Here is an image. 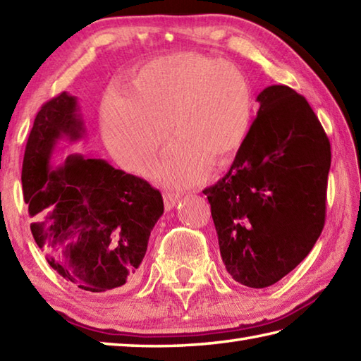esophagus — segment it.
Instances as JSON below:
<instances>
[{"label": "esophagus", "mask_w": 361, "mask_h": 361, "mask_svg": "<svg viewBox=\"0 0 361 361\" xmlns=\"http://www.w3.org/2000/svg\"><path fill=\"white\" fill-rule=\"evenodd\" d=\"M178 202H180V194H175V192H166L164 194L166 211L173 209V207H176V203H178Z\"/></svg>", "instance_id": "1"}]
</instances>
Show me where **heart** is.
<instances>
[{
    "label": "heart",
    "mask_w": 361,
    "mask_h": 361,
    "mask_svg": "<svg viewBox=\"0 0 361 361\" xmlns=\"http://www.w3.org/2000/svg\"><path fill=\"white\" fill-rule=\"evenodd\" d=\"M255 98L241 68L197 53L154 59L130 95L109 92L100 120L104 142L120 164L142 173L171 131L176 137L154 167L173 186L200 183L211 162L224 166L249 136Z\"/></svg>",
    "instance_id": "1"
}]
</instances>
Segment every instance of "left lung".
<instances>
[{
  "label": "left lung",
  "instance_id": "1",
  "mask_svg": "<svg viewBox=\"0 0 361 361\" xmlns=\"http://www.w3.org/2000/svg\"><path fill=\"white\" fill-rule=\"evenodd\" d=\"M227 175L203 190L233 280L267 288L300 264L326 222L330 142L308 102L269 86Z\"/></svg>",
  "mask_w": 361,
  "mask_h": 361
}]
</instances>
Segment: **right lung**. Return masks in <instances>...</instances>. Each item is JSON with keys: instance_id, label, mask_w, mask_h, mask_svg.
<instances>
[{"instance_id": "obj_1", "label": "right lung", "mask_w": 361, "mask_h": 361, "mask_svg": "<svg viewBox=\"0 0 361 361\" xmlns=\"http://www.w3.org/2000/svg\"><path fill=\"white\" fill-rule=\"evenodd\" d=\"M84 133L78 98L67 92L35 116L21 171L31 231L61 277L89 293L118 291L139 277L164 203L145 180L104 159L72 153L54 164L56 148Z\"/></svg>"}]
</instances>
